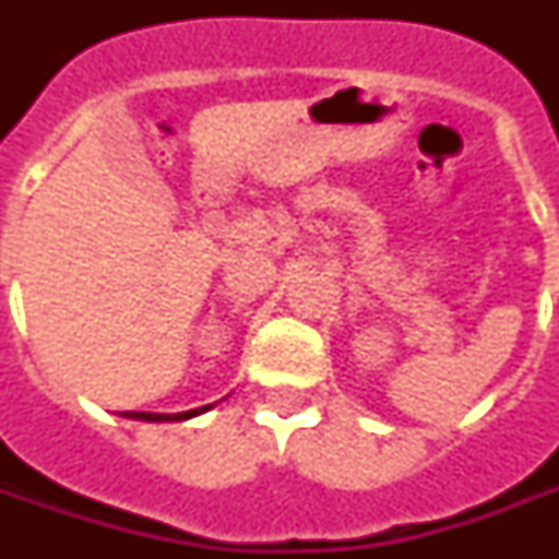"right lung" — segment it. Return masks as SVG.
Here are the masks:
<instances>
[{
	"mask_svg": "<svg viewBox=\"0 0 559 559\" xmlns=\"http://www.w3.org/2000/svg\"><path fill=\"white\" fill-rule=\"evenodd\" d=\"M214 406V403H211ZM211 406L191 408V412H177V415H156V412H124V417H133V420H151V424H165V420H188V417H197L202 412H209Z\"/></svg>",
	"mask_w": 559,
	"mask_h": 559,
	"instance_id": "obj_1",
	"label": "right lung"
}]
</instances>
